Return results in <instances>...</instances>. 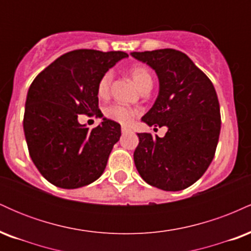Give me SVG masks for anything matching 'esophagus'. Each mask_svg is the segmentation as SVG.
Wrapping results in <instances>:
<instances>
[{
  "instance_id": "esophagus-1",
  "label": "esophagus",
  "mask_w": 251,
  "mask_h": 251,
  "mask_svg": "<svg viewBox=\"0 0 251 251\" xmlns=\"http://www.w3.org/2000/svg\"><path fill=\"white\" fill-rule=\"evenodd\" d=\"M127 132H129V128L126 127V126H123L122 127V133H127Z\"/></svg>"
}]
</instances>
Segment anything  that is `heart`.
I'll return each instance as SVG.
<instances>
[{"mask_svg": "<svg viewBox=\"0 0 251 251\" xmlns=\"http://www.w3.org/2000/svg\"><path fill=\"white\" fill-rule=\"evenodd\" d=\"M128 73L129 76L132 77V80H133L140 91L149 87L151 88L152 75L145 66H133L129 70ZM112 80H113V75H112L111 72H107V73L103 74L101 79L99 80V83H98V96L100 98L108 97L109 92H111ZM135 113H137L135 109L124 105H111L105 109L106 116L122 124H127L131 122Z\"/></svg>", "mask_w": 251, "mask_h": 251, "instance_id": "1", "label": "heart"}]
</instances>
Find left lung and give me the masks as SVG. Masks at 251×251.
Returning a JSON list of instances; mask_svg holds the SVG:
<instances>
[{
  "label": "left lung",
  "instance_id": "1",
  "mask_svg": "<svg viewBox=\"0 0 251 251\" xmlns=\"http://www.w3.org/2000/svg\"><path fill=\"white\" fill-rule=\"evenodd\" d=\"M131 55L148 63L159 79L157 100L142 120L149 126L168 127L163 138L138 133L135 168L158 189L189 188L211 164L220 138V102L214 85L179 50L165 48Z\"/></svg>",
  "mask_w": 251,
  "mask_h": 251
}]
</instances>
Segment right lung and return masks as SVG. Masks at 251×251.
Masks as SVG:
<instances>
[{
    "mask_svg": "<svg viewBox=\"0 0 251 251\" xmlns=\"http://www.w3.org/2000/svg\"><path fill=\"white\" fill-rule=\"evenodd\" d=\"M125 51L72 50L57 57L31 82L25 100L24 129L37 170L53 185L77 189L102 175L120 125L103 118L89 129L80 114L101 116L98 83Z\"/></svg>",
    "mask_w": 251,
    "mask_h": 251,
    "instance_id": "add662e5",
    "label": "right lung"
}]
</instances>
